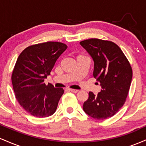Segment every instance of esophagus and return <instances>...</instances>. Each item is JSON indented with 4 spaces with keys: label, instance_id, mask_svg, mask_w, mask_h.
<instances>
[{
    "label": "esophagus",
    "instance_id": "obj_1",
    "mask_svg": "<svg viewBox=\"0 0 146 146\" xmlns=\"http://www.w3.org/2000/svg\"><path fill=\"white\" fill-rule=\"evenodd\" d=\"M68 90H69L70 91L73 92V93H78V90H76V89H72V88H69Z\"/></svg>",
    "mask_w": 146,
    "mask_h": 146
}]
</instances>
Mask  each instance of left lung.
Listing matches in <instances>:
<instances>
[{
  "mask_svg": "<svg viewBox=\"0 0 146 146\" xmlns=\"http://www.w3.org/2000/svg\"><path fill=\"white\" fill-rule=\"evenodd\" d=\"M80 43L93 58V76L102 88L97 95L89 92L83 109L96 119L110 118L126 100L132 78L130 64L119 46L113 42L90 38Z\"/></svg>",
  "mask_w": 146,
  "mask_h": 146,
  "instance_id": "1",
  "label": "left lung"
}]
</instances>
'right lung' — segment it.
Segmentation results:
<instances>
[{"mask_svg": "<svg viewBox=\"0 0 146 146\" xmlns=\"http://www.w3.org/2000/svg\"><path fill=\"white\" fill-rule=\"evenodd\" d=\"M66 48L64 43L46 42L29 46L18 56L11 82L18 102L30 115L47 117L56 112L64 90L44 81Z\"/></svg>", "mask_w": 146, "mask_h": 146, "instance_id": "add662e5", "label": "right lung"}]
</instances>
